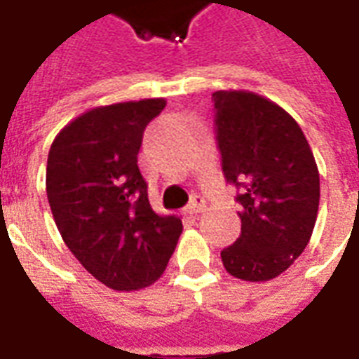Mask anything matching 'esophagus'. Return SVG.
Segmentation results:
<instances>
[{"label":"esophagus","instance_id":"esophagus-1","mask_svg":"<svg viewBox=\"0 0 359 359\" xmlns=\"http://www.w3.org/2000/svg\"><path fill=\"white\" fill-rule=\"evenodd\" d=\"M203 210H205V200H203L202 196H192V200L187 205L188 213L196 215V213H202Z\"/></svg>","mask_w":359,"mask_h":359}]
</instances>
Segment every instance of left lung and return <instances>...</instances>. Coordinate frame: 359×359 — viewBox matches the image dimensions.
<instances>
[{
  "label": "left lung",
  "mask_w": 359,
  "mask_h": 359,
  "mask_svg": "<svg viewBox=\"0 0 359 359\" xmlns=\"http://www.w3.org/2000/svg\"><path fill=\"white\" fill-rule=\"evenodd\" d=\"M215 140L226 182L238 188L241 236L221 252L242 280H269L308 246L317 208L319 171L306 136L283 107L244 90L213 94Z\"/></svg>",
  "instance_id": "8db88e82"
}]
</instances>
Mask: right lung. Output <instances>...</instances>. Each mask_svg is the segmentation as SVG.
<instances>
[{
	"mask_svg": "<svg viewBox=\"0 0 359 359\" xmlns=\"http://www.w3.org/2000/svg\"><path fill=\"white\" fill-rule=\"evenodd\" d=\"M163 97L95 107L55 136L46 192L67 248L113 290H138L161 277L182 233L157 215L138 167L142 136Z\"/></svg>",
	"mask_w": 359,
	"mask_h": 359,
	"instance_id": "add662e5",
	"label": "right lung"
}]
</instances>
